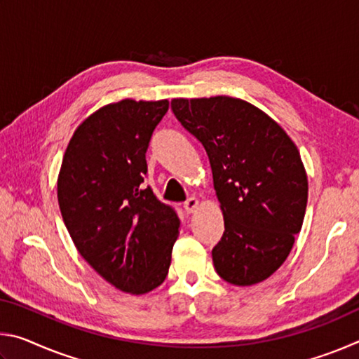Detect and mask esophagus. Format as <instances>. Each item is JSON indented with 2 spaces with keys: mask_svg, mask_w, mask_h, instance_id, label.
<instances>
[{
  "mask_svg": "<svg viewBox=\"0 0 359 359\" xmlns=\"http://www.w3.org/2000/svg\"><path fill=\"white\" fill-rule=\"evenodd\" d=\"M198 208H199V199L198 198H190L184 203V209L188 212V214H193V212L196 210Z\"/></svg>",
  "mask_w": 359,
  "mask_h": 359,
  "instance_id": "1",
  "label": "esophagus"
}]
</instances>
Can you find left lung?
<instances>
[{
	"instance_id": "obj_1",
	"label": "left lung",
	"mask_w": 359,
	"mask_h": 359,
	"mask_svg": "<svg viewBox=\"0 0 359 359\" xmlns=\"http://www.w3.org/2000/svg\"><path fill=\"white\" fill-rule=\"evenodd\" d=\"M171 109L210 161L224 222L212 250L217 274L236 287L266 280L302 228L309 185L299 150L274 118L244 100L174 98Z\"/></svg>"
}]
</instances>
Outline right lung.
Here are the masks:
<instances>
[{
	"label": "right lung",
	"mask_w": 359,
	"mask_h": 359,
	"mask_svg": "<svg viewBox=\"0 0 359 359\" xmlns=\"http://www.w3.org/2000/svg\"><path fill=\"white\" fill-rule=\"evenodd\" d=\"M168 100H121L90 114L57 179L63 222L83 259L115 288L145 294L165 282L180 222L142 185L145 151Z\"/></svg>",
	"instance_id": "add662e5"
}]
</instances>
